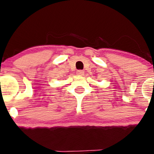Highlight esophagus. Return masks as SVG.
Wrapping results in <instances>:
<instances>
[{"mask_svg":"<svg viewBox=\"0 0 154 154\" xmlns=\"http://www.w3.org/2000/svg\"><path fill=\"white\" fill-rule=\"evenodd\" d=\"M84 71L83 70H78L77 72H76V73H77V75H84Z\"/></svg>","mask_w":154,"mask_h":154,"instance_id":"esophagus-1","label":"esophagus"}]
</instances>
